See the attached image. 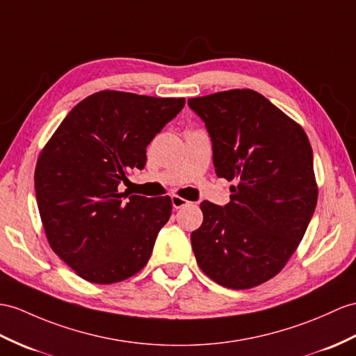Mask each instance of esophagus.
Segmentation results:
<instances>
[{"label":"esophagus","instance_id":"obj_1","mask_svg":"<svg viewBox=\"0 0 356 356\" xmlns=\"http://www.w3.org/2000/svg\"><path fill=\"white\" fill-rule=\"evenodd\" d=\"M190 202L187 201V199H184V197H181V196H178V195H173L172 196V205H173V208H183V207H186V205H188Z\"/></svg>","mask_w":356,"mask_h":356}]
</instances>
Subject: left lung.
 Returning <instances> with one entry per match:
<instances>
[{"mask_svg": "<svg viewBox=\"0 0 356 356\" xmlns=\"http://www.w3.org/2000/svg\"><path fill=\"white\" fill-rule=\"evenodd\" d=\"M213 142L219 178L236 181L231 201H204L192 232L201 270L223 287L246 290L278 275L316 210L313 149L303 128L250 89L190 98Z\"/></svg>", "mask_w": 356, "mask_h": 356, "instance_id": "left-lung-1", "label": "left lung"}]
</instances>
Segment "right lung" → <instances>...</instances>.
<instances>
[{
    "instance_id": "add662e5",
    "label": "right lung",
    "mask_w": 356,
    "mask_h": 356,
    "mask_svg": "<svg viewBox=\"0 0 356 356\" xmlns=\"http://www.w3.org/2000/svg\"><path fill=\"white\" fill-rule=\"evenodd\" d=\"M184 104L101 90L78 102L43 146L34 170L42 225L80 278L115 284L148 263L172 199L128 196L119 184L145 168L146 146Z\"/></svg>"
}]
</instances>
